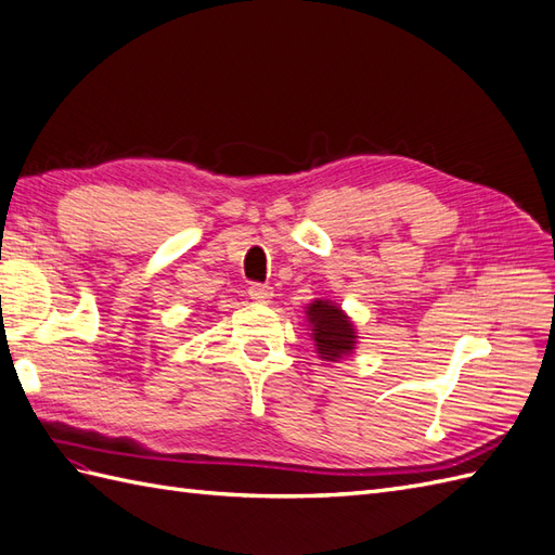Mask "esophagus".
Masks as SVG:
<instances>
[{
	"label": "esophagus",
	"instance_id": "esophagus-1",
	"mask_svg": "<svg viewBox=\"0 0 555 555\" xmlns=\"http://www.w3.org/2000/svg\"><path fill=\"white\" fill-rule=\"evenodd\" d=\"M249 296H251L254 301L268 304L270 299H273V287H270V285H261V282H254V285L249 287Z\"/></svg>",
	"mask_w": 555,
	"mask_h": 555
}]
</instances>
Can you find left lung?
Returning <instances> with one entry per match:
<instances>
[{
	"label": "left lung",
	"mask_w": 555,
	"mask_h": 555,
	"mask_svg": "<svg viewBox=\"0 0 555 555\" xmlns=\"http://www.w3.org/2000/svg\"><path fill=\"white\" fill-rule=\"evenodd\" d=\"M306 318L310 322V336H313L322 360L339 362L344 356L353 353V348L358 344V332L339 306L324 299H315L313 304H308Z\"/></svg>",
	"instance_id": "left-lung-1"
}]
</instances>
